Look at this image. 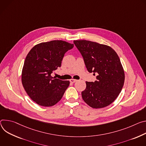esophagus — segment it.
<instances>
[{
  "instance_id": "obj_1",
  "label": "esophagus",
  "mask_w": 146,
  "mask_h": 146,
  "mask_svg": "<svg viewBox=\"0 0 146 146\" xmlns=\"http://www.w3.org/2000/svg\"><path fill=\"white\" fill-rule=\"evenodd\" d=\"M76 80H76V79H70V82H71V83H75V82H76Z\"/></svg>"
}]
</instances>
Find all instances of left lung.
<instances>
[{
	"label": "left lung",
	"mask_w": 146,
	"mask_h": 146,
	"mask_svg": "<svg viewBox=\"0 0 146 146\" xmlns=\"http://www.w3.org/2000/svg\"><path fill=\"white\" fill-rule=\"evenodd\" d=\"M89 72L97 74L94 82H86L82 92L84 102L93 108L107 107L114 102L123 88L125 73L120 59L111 47L86 40H74Z\"/></svg>",
	"instance_id": "obj_1"
}]
</instances>
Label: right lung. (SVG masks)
Returning a JSON list of instances; mask_svg holds the SVG:
<instances>
[{
	"instance_id": "right-lung-1",
	"label": "right lung",
	"mask_w": 146,
	"mask_h": 146,
	"mask_svg": "<svg viewBox=\"0 0 146 146\" xmlns=\"http://www.w3.org/2000/svg\"><path fill=\"white\" fill-rule=\"evenodd\" d=\"M73 47L74 44L66 41L52 40L35 45L27 54L22 84L29 98L39 106L55 105L69 86V80L52 77L51 74L61 67L65 53Z\"/></svg>"
}]
</instances>
